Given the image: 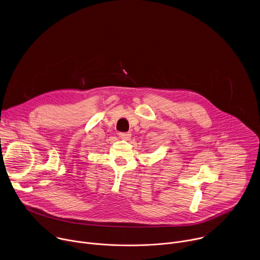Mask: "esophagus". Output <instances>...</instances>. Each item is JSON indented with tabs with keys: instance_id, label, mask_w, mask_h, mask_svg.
<instances>
[{
	"instance_id": "34e87169",
	"label": "esophagus",
	"mask_w": 260,
	"mask_h": 260,
	"mask_svg": "<svg viewBox=\"0 0 260 260\" xmlns=\"http://www.w3.org/2000/svg\"><path fill=\"white\" fill-rule=\"evenodd\" d=\"M119 137L124 140H128L132 137L131 133H119Z\"/></svg>"
}]
</instances>
